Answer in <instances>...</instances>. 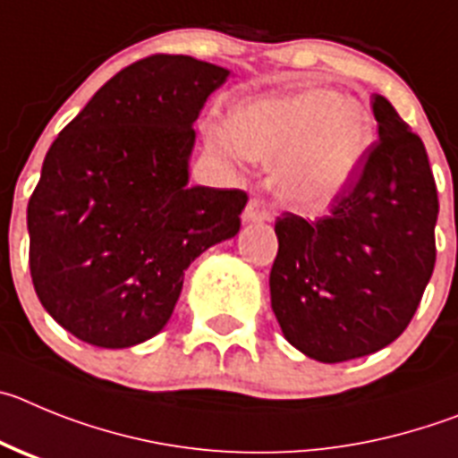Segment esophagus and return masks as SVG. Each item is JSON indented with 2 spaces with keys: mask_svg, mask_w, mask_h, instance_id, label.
Here are the masks:
<instances>
[{
  "mask_svg": "<svg viewBox=\"0 0 458 458\" xmlns=\"http://www.w3.org/2000/svg\"><path fill=\"white\" fill-rule=\"evenodd\" d=\"M242 219L246 224H265V221L271 219V209L265 200L259 199H250L249 205H246L244 214H242Z\"/></svg>",
  "mask_w": 458,
  "mask_h": 458,
  "instance_id": "obj_1",
  "label": "esophagus"
}]
</instances>
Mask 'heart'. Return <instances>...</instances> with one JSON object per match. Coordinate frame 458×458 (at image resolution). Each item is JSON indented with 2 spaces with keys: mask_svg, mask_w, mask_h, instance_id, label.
I'll use <instances>...</instances> for the list:
<instances>
[{
  "mask_svg": "<svg viewBox=\"0 0 458 458\" xmlns=\"http://www.w3.org/2000/svg\"><path fill=\"white\" fill-rule=\"evenodd\" d=\"M205 143L224 159L275 162L271 189L294 212H319L352 187L377 143L372 111L333 89L259 98L230 123L205 127Z\"/></svg>",
  "mask_w": 458,
  "mask_h": 458,
  "instance_id": "heart-1",
  "label": "heart"
}]
</instances>
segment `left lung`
<instances>
[{"label":"left lung","mask_w":458,"mask_h":458,"mask_svg":"<svg viewBox=\"0 0 458 458\" xmlns=\"http://www.w3.org/2000/svg\"><path fill=\"white\" fill-rule=\"evenodd\" d=\"M362 175L308 224L276 221L271 310L292 347L319 362L369 356L413 319L434 274L438 191L424 143L383 96Z\"/></svg>","instance_id":"1"}]
</instances>
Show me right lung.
Returning a JSON list of instances; mask_svg holds the SVG:
<instances>
[{
    "mask_svg": "<svg viewBox=\"0 0 458 458\" xmlns=\"http://www.w3.org/2000/svg\"><path fill=\"white\" fill-rule=\"evenodd\" d=\"M233 75L155 55L111 77L45 155L29 199V267L56 324L102 349L157 335L184 271L239 233V189L189 187L193 123Z\"/></svg>",
    "mask_w": 458,
    "mask_h": 458,
    "instance_id": "add662e5",
    "label": "right lung"
}]
</instances>
